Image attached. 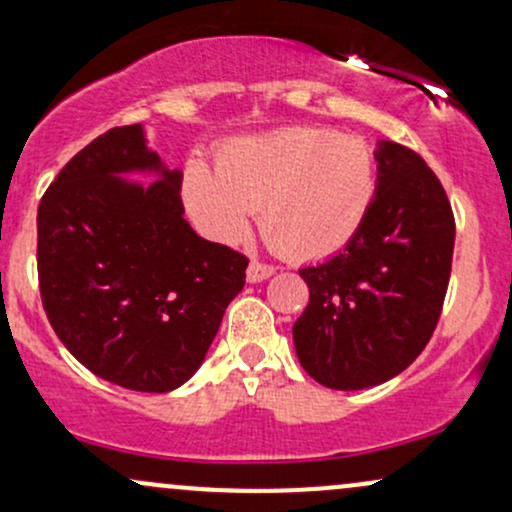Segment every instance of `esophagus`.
Here are the masks:
<instances>
[{"instance_id":"obj_1","label":"esophagus","mask_w":512,"mask_h":512,"mask_svg":"<svg viewBox=\"0 0 512 512\" xmlns=\"http://www.w3.org/2000/svg\"><path fill=\"white\" fill-rule=\"evenodd\" d=\"M272 274H274V267H269V264L257 262V260H252L248 264V281H250V284H260V281L269 279Z\"/></svg>"}]
</instances>
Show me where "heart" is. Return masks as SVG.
<instances>
[{
  "label": "heart",
  "mask_w": 512,
  "mask_h": 512,
  "mask_svg": "<svg viewBox=\"0 0 512 512\" xmlns=\"http://www.w3.org/2000/svg\"><path fill=\"white\" fill-rule=\"evenodd\" d=\"M378 195V163L358 137L284 127L226 144L214 173L192 161L182 197L192 221L223 243L243 238L260 209L262 236L298 262L322 260L358 236Z\"/></svg>",
  "instance_id": "heart-1"
}]
</instances>
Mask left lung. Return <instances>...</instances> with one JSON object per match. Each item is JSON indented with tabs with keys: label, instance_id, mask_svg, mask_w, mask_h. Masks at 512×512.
I'll return each mask as SVG.
<instances>
[{
	"label": "left lung",
	"instance_id": "obj_1",
	"mask_svg": "<svg viewBox=\"0 0 512 512\" xmlns=\"http://www.w3.org/2000/svg\"><path fill=\"white\" fill-rule=\"evenodd\" d=\"M378 195L358 236L303 267L310 301L293 325L305 373L332 390L387 383L414 363L448 291L455 219L419 154L378 142Z\"/></svg>",
	"mask_w": 512,
	"mask_h": 512
}]
</instances>
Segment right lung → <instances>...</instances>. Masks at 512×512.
I'll list each match as a JSON object with an SVG mask.
<instances>
[{
	"instance_id": "obj_1",
	"label": "right lung",
	"mask_w": 512,
	"mask_h": 512,
	"mask_svg": "<svg viewBox=\"0 0 512 512\" xmlns=\"http://www.w3.org/2000/svg\"><path fill=\"white\" fill-rule=\"evenodd\" d=\"M156 174L151 186L125 174ZM182 170L142 125L93 139L38 207V279L48 320L79 363L127 390L170 392L202 366L248 257L185 221Z\"/></svg>"
}]
</instances>
